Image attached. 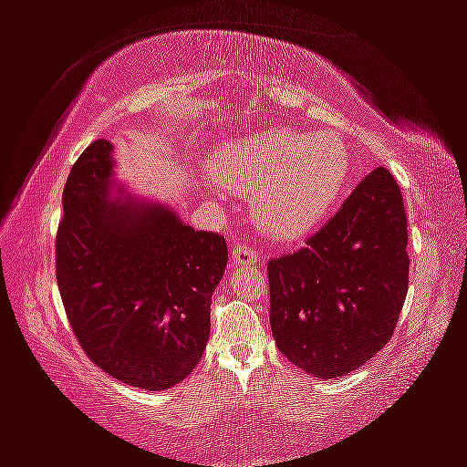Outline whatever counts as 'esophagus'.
Wrapping results in <instances>:
<instances>
[{"mask_svg": "<svg viewBox=\"0 0 467 467\" xmlns=\"http://www.w3.org/2000/svg\"><path fill=\"white\" fill-rule=\"evenodd\" d=\"M231 255L236 264H255L257 262V252L254 245H247V243H241V245H233Z\"/></svg>", "mask_w": 467, "mask_h": 467, "instance_id": "34e87169", "label": "esophagus"}]
</instances>
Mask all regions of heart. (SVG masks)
Returning <instances> with one entry per match:
<instances>
[{
  "label": "heart",
  "instance_id": "1",
  "mask_svg": "<svg viewBox=\"0 0 467 467\" xmlns=\"http://www.w3.org/2000/svg\"><path fill=\"white\" fill-rule=\"evenodd\" d=\"M212 173L252 194L255 220L276 239H297L336 207L352 173V152L336 130L275 128L213 152Z\"/></svg>",
  "mask_w": 467,
  "mask_h": 467
}]
</instances>
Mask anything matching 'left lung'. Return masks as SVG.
Returning <instances> with one entry per match:
<instances>
[{
  "instance_id": "1",
  "label": "left lung",
  "mask_w": 467,
  "mask_h": 467,
  "mask_svg": "<svg viewBox=\"0 0 467 467\" xmlns=\"http://www.w3.org/2000/svg\"><path fill=\"white\" fill-rule=\"evenodd\" d=\"M407 213L386 167L294 254L268 260L270 327L302 371L342 378L392 337L409 289Z\"/></svg>"
}]
</instances>
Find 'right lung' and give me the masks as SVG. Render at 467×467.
I'll use <instances>...</instances> for the list:
<instances>
[{
	"label": "right lung",
	"instance_id": "right-lung-1",
	"mask_svg": "<svg viewBox=\"0 0 467 467\" xmlns=\"http://www.w3.org/2000/svg\"><path fill=\"white\" fill-rule=\"evenodd\" d=\"M110 150L109 140L92 142L68 173L56 281L89 360L157 392L201 360L228 249L224 236L194 231L163 205L110 197Z\"/></svg>",
	"mask_w": 467,
	"mask_h": 467
}]
</instances>
